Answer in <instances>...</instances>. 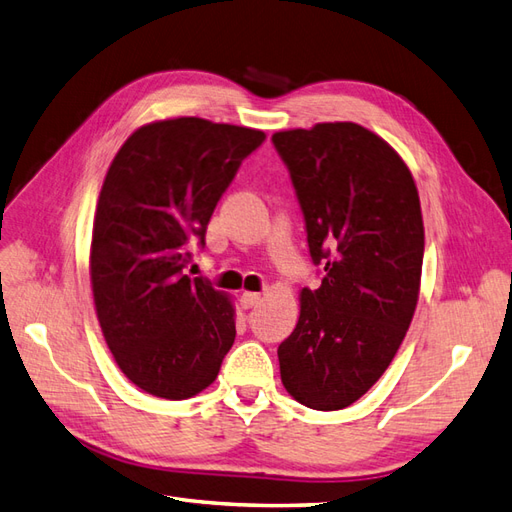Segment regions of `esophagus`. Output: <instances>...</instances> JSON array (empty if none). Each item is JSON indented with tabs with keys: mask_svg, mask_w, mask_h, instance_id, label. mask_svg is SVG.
Here are the masks:
<instances>
[{
	"mask_svg": "<svg viewBox=\"0 0 512 512\" xmlns=\"http://www.w3.org/2000/svg\"><path fill=\"white\" fill-rule=\"evenodd\" d=\"M261 300H264V296L261 294H257V292H244L242 296H240V303H242V307L244 309H251V307H257Z\"/></svg>",
	"mask_w": 512,
	"mask_h": 512,
	"instance_id": "34e87169",
	"label": "esophagus"
}]
</instances>
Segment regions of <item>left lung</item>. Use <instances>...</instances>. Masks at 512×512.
Returning <instances> with one entry per match:
<instances>
[{
	"label": "left lung",
	"mask_w": 512,
	"mask_h": 512,
	"mask_svg": "<svg viewBox=\"0 0 512 512\" xmlns=\"http://www.w3.org/2000/svg\"><path fill=\"white\" fill-rule=\"evenodd\" d=\"M324 266L316 292L279 346L281 383L316 411L357 402L396 357L419 298L424 220L409 166L374 131L350 121L272 134Z\"/></svg>",
	"instance_id": "1"
}]
</instances>
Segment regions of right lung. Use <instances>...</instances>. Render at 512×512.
<instances>
[{"label":"right lung","mask_w":512,"mask_h":512,"mask_svg":"<svg viewBox=\"0 0 512 512\" xmlns=\"http://www.w3.org/2000/svg\"><path fill=\"white\" fill-rule=\"evenodd\" d=\"M264 138L199 116L153 121L123 142L103 179L90 240L95 311L116 365L151 396L201 393L233 346V298L183 268Z\"/></svg>","instance_id":"1"}]
</instances>
